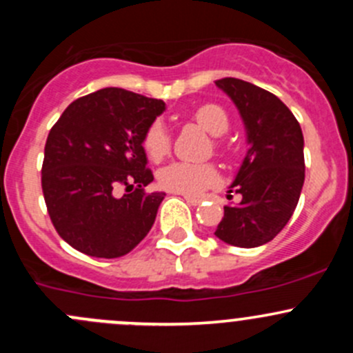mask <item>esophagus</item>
<instances>
[{"label":"esophagus","mask_w":353,"mask_h":353,"mask_svg":"<svg viewBox=\"0 0 353 353\" xmlns=\"http://www.w3.org/2000/svg\"><path fill=\"white\" fill-rule=\"evenodd\" d=\"M186 199V203H190V205H199L201 203V198H196V196H184Z\"/></svg>","instance_id":"obj_1"}]
</instances>
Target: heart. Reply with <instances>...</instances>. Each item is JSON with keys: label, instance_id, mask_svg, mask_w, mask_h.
Masks as SVG:
<instances>
[{"label": "heart", "instance_id": "obj_1", "mask_svg": "<svg viewBox=\"0 0 353 353\" xmlns=\"http://www.w3.org/2000/svg\"><path fill=\"white\" fill-rule=\"evenodd\" d=\"M193 119L210 134H223L229 128V116L220 105L205 104L193 112ZM222 148L220 141H216ZM143 148L154 162H160L170 152V134L160 119L150 123L143 134ZM220 179L219 169L213 163L174 162L159 172V184L170 193L198 196L208 188L215 186Z\"/></svg>", "mask_w": 353, "mask_h": 353}]
</instances>
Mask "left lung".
Segmentation results:
<instances>
[{
	"label": "left lung",
	"instance_id": "left-lung-1",
	"mask_svg": "<svg viewBox=\"0 0 353 353\" xmlns=\"http://www.w3.org/2000/svg\"><path fill=\"white\" fill-rule=\"evenodd\" d=\"M215 83L239 109L249 143L229 191L243 199L223 206L215 236L237 248H258L282 232L297 206L305 176L304 137L290 109L272 92L239 78Z\"/></svg>",
	"mask_w": 353,
	"mask_h": 353
}]
</instances>
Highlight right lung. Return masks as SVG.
<instances>
[{
  "label": "right lung",
  "instance_id": "1",
  "mask_svg": "<svg viewBox=\"0 0 353 353\" xmlns=\"http://www.w3.org/2000/svg\"><path fill=\"white\" fill-rule=\"evenodd\" d=\"M165 110L159 99L102 88L71 102L48 134L42 193L56 232L94 258H119L150 232L165 193L154 181L143 134ZM123 185L127 194L115 196Z\"/></svg>",
  "mask_w": 353,
  "mask_h": 353
}]
</instances>
